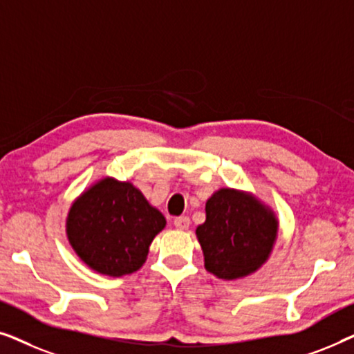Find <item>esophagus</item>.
Segmentation results:
<instances>
[{
    "mask_svg": "<svg viewBox=\"0 0 354 354\" xmlns=\"http://www.w3.org/2000/svg\"><path fill=\"white\" fill-rule=\"evenodd\" d=\"M174 225L177 227L178 230H187L190 227V217L188 216H180L174 219Z\"/></svg>",
    "mask_w": 354,
    "mask_h": 354,
    "instance_id": "34e87169",
    "label": "esophagus"
}]
</instances>
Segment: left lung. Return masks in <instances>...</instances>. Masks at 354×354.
Returning <instances> with one entry per match:
<instances>
[{"instance_id": "8db88e82", "label": "left lung", "mask_w": 354, "mask_h": 354, "mask_svg": "<svg viewBox=\"0 0 354 354\" xmlns=\"http://www.w3.org/2000/svg\"><path fill=\"white\" fill-rule=\"evenodd\" d=\"M206 221L196 227L205 269L217 279L254 274L272 254L279 236L275 211L251 192L219 188L206 201Z\"/></svg>"}]
</instances>
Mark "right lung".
Returning <instances> with one entry per match:
<instances>
[{
    "label": "right lung",
    "mask_w": 354,
    "mask_h": 354,
    "mask_svg": "<svg viewBox=\"0 0 354 354\" xmlns=\"http://www.w3.org/2000/svg\"><path fill=\"white\" fill-rule=\"evenodd\" d=\"M164 227L166 217L132 182L111 176L86 187L66 217V235L75 254L109 277L137 272Z\"/></svg>",
    "instance_id": "1"
}]
</instances>
